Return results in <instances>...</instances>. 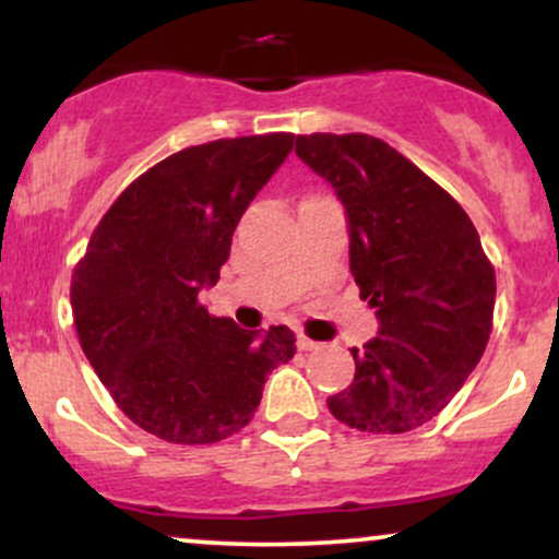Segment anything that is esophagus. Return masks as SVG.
Instances as JSON below:
<instances>
[{
  "label": "esophagus",
  "instance_id": "obj_1",
  "mask_svg": "<svg viewBox=\"0 0 559 559\" xmlns=\"http://www.w3.org/2000/svg\"><path fill=\"white\" fill-rule=\"evenodd\" d=\"M297 346H299L301 352H318V349H323V344L312 342V338L305 336V333H299V336H297Z\"/></svg>",
  "mask_w": 559,
  "mask_h": 559
}]
</instances>
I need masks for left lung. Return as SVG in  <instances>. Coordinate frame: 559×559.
I'll list each match as a JSON object with an SVG mask.
<instances>
[{
	"instance_id": "1",
	"label": "left lung",
	"mask_w": 559,
	"mask_h": 559,
	"mask_svg": "<svg viewBox=\"0 0 559 559\" xmlns=\"http://www.w3.org/2000/svg\"><path fill=\"white\" fill-rule=\"evenodd\" d=\"M349 221V267L381 331L352 349L355 381L329 396L344 426L368 433L420 428L463 389L493 325L497 275L478 230L449 191L368 133L297 136Z\"/></svg>"
}]
</instances>
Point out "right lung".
Masks as SVG:
<instances>
[{
	"instance_id": "obj_1",
	"label": "right lung",
	"mask_w": 559,
	"mask_h": 559,
	"mask_svg": "<svg viewBox=\"0 0 559 559\" xmlns=\"http://www.w3.org/2000/svg\"><path fill=\"white\" fill-rule=\"evenodd\" d=\"M292 144L294 133L236 136L159 159L115 199L75 265L83 355L123 415L157 439L215 444L239 433L267 373L297 352L286 325L262 336L199 301Z\"/></svg>"
}]
</instances>
